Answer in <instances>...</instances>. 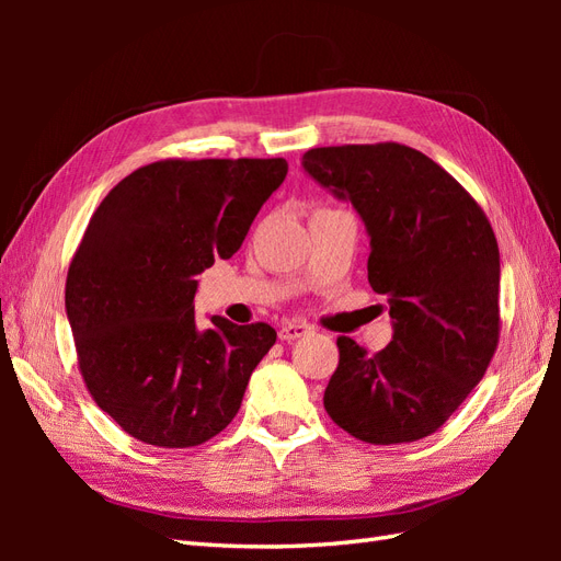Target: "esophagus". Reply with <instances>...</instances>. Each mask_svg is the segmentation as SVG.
<instances>
[{
	"label": "esophagus",
	"instance_id": "1",
	"mask_svg": "<svg viewBox=\"0 0 561 561\" xmlns=\"http://www.w3.org/2000/svg\"><path fill=\"white\" fill-rule=\"evenodd\" d=\"M311 332H313V328L307 325V322H283V325L278 328V336L283 339V342H295V339H301Z\"/></svg>",
	"mask_w": 561,
	"mask_h": 561
}]
</instances>
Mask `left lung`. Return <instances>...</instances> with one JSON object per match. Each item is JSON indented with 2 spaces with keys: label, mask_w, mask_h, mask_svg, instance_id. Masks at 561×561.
I'll list each match as a JSON object with an SVG mask.
<instances>
[{
  "label": "left lung",
  "mask_w": 561,
  "mask_h": 561,
  "mask_svg": "<svg viewBox=\"0 0 561 561\" xmlns=\"http://www.w3.org/2000/svg\"><path fill=\"white\" fill-rule=\"evenodd\" d=\"M304 171L363 217L367 280L393 318V342L375 355L336 339L339 367L322 402L363 443H416L443 428L496 353L494 229L445 168L407 145L316 147Z\"/></svg>",
  "instance_id": "left-lung-1"
}]
</instances>
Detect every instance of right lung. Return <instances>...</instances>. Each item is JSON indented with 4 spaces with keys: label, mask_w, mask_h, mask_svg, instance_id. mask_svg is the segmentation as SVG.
Wrapping results in <instances>:
<instances>
[{
    "label": "right lung",
    "mask_w": 561,
    "mask_h": 561,
    "mask_svg": "<svg viewBox=\"0 0 561 561\" xmlns=\"http://www.w3.org/2000/svg\"><path fill=\"white\" fill-rule=\"evenodd\" d=\"M287 175L285 159H163L103 198L70 262L65 309L95 404L163 449L208 443L276 344L266 322L194 318L196 280L229 260Z\"/></svg>",
    "instance_id": "right-lung-1"
}]
</instances>
